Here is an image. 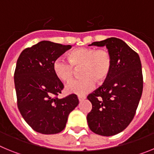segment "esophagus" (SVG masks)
Segmentation results:
<instances>
[{
  "label": "esophagus",
  "instance_id": "esophagus-1",
  "mask_svg": "<svg viewBox=\"0 0 154 154\" xmlns=\"http://www.w3.org/2000/svg\"><path fill=\"white\" fill-rule=\"evenodd\" d=\"M78 99L79 100V102H82L83 101V100H85V99H86V97H85V96H79Z\"/></svg>",
  "mask_w": 154,
  "mask_h": 154
}]
</instances>
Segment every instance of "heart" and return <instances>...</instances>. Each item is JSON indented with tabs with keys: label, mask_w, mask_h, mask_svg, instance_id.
<instances>
[{
	"label": "heart",
	"mask_w": 154,
	"mask_h": 154,
	"mask_svg": "<svg viewBox=\"0 0 154 154\" xmlns=\"http://www.w3.org/2000/svg\"><path fill=\"white\" fill-rule=\"evenodd\" d=\"M69 62L58 58L53 63V71L64 82L72 80L75 70H79L81 78L66 85L68 93L84 95L94 89L96 82L103 83L108 79L112 66V56L106 49L80 48L69 54Z\"/></svg>",
	"instance_id": "1"
}]
</instances>
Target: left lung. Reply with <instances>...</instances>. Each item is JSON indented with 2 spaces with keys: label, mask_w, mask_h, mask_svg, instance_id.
<instances>
[{
  "label": "left lung",
  "mask_w": 154,
  "mask_h": 154,
  "mask_svg": "<svg viewBox=\"0 0 154 154\" xmlns=\"http://www.w3.org/2000/svg\"><path fill=\"white\" fill-rule=\"evenodd\" d=\"M89 45L106 46L112 56V70L99 89L89 95L92 105L89 127L110 137L124 130L133 120L143 92L142 65L138 54L119 38H109Z\"/></svg>",
  "instance_id": "obj_1"
}]
</instances>
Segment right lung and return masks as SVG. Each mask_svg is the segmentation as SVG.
Returning <instances> with one entry per match:
<instances>
[{
  "label": "right lung",
  "mask_w": 154,
  "mask_h": 154,
  "mask_svg": "<svg viewBox=\"0 0 154 154\" xmlns=\"http://www.w3.org/2000/svg\"><path fill=\"white\" fill-rule=\"evenodd\" d=\"M71 47L42 41L24 49L17 61L14 79L17 107L26 123L38 133H60L79 104L75 94L61 99L54 97L64 85L54 73L53 63Z\"/></svg>",
  "instance_id": "add662e5"
}]
</instances>
